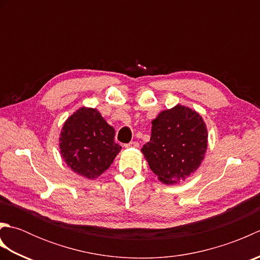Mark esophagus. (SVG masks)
<instances>
[{
	"mask_svg": "<svg viewBox=\"0 0 260 260\" xmlns=\"http://www.w3.org/2000/svg\"><path fill=\"white\" fill-rule=\"evenodd\" d=\"M139 146H140V144H139V143H137V142H131V143H128V144L125 145L126 148H132V147L137 148Z\"/></svg>",
	"mask_w": 260,
	"mask_h": 260,
	"instance_id": "1",
	"label": "esophagus"
}]
</instances>
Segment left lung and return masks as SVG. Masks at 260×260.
Returning a JSON list of instances; mask_svg holds the SVG:
<instances>
[{
	"label": "left lung",
	"instance_id": "8db88e82",
	"mask_svg": "<svg viewBox=\"0 0 260 260\" xmlns=\"http://www.w3.org/2000/svg\"><path fill=\"white\" fill-rule=\"evenodd\" d=\"M208 129L202 116L176 105L152 120L151 140L142 153L153 173L164 184H176L194 173L204 159Z\"/></svg>",
	"mask_w": 260,
	"mask_h": 260
}]
</instances>
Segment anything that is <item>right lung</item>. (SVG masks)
Instances as JSON below:
<instances>
[{"instance_id": "add662e5", "label": "right lung", "mask_w": 260, "mask_h": 260, "mask_svg": "<svg viewBox=\"0 0 260 260\" xmlns=\"http://www.w3.org/2000/svg\"><path fill=\"white\" fill-rule=\"evenodd\" d=\"M114 137V127L96 108L81 107L63 123L59 137L60 154L73 172L95 180L121 150Z\"/></svg>"}]
</instances>
